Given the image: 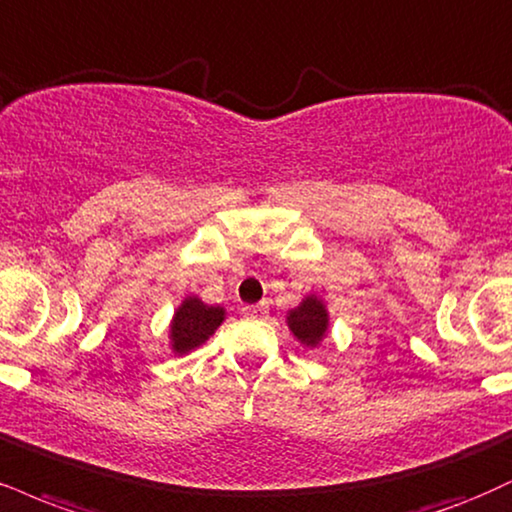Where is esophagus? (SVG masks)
Masks as SVG:
<instances>
[{
	"instance_id": "obj_1",
	"label": "esophagus",
	"mask_w": 512,
	"mask_h": 512,
	"mask_svg": "<svg viewBox=\"0 0 512 512\" xmlns=\"http://www.w3.org/2000/svg\"><path fill=\"white\" fill-rule=\"evenodd\" d=\"M243 315L250 317V319H260L267 315V305L260 303V305H245L243 307Z\"/></svg>"
}]
</instances>
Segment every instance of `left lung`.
I'll return each instance as SVG.
<instances>
[{
    "label": "left lung",
    "instance_id": "8db88e82",
    "mask_svg": "<svg viewBox=\"0 0 512 512\" xmlns=\"http://www.w3.org/2000/svg\"><path fill=\"white\" fill-rule=\"evenodd\" d=\"M286 324L303 346L317 348L329 334V310L319 295L310 293L300 300L298 307L288 310Z\"/></svg>",
    "mask_w": 512,
    "mask_h": 512
}]
</instances>
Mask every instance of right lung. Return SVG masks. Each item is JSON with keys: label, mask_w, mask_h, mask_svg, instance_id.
Listing matches in <instances>:
<instances>
[{"label": "right lung", "mask_w": 512, "mask_h": 512, "mask_svg": "<svg viewBox=\"0 0 512 512\" xmlns=\"http://www.w3.org/2000/svg\"><path fill=\"white\" fill-rule=\"evenodd\" d=\"M226 319V310L221 305L202 303L197 295H188L169 324L171 350L176 355H186L190 350L200 348Z\"/></svg>", "instance_id": "add662e5"}]
</instances>
